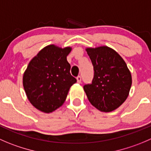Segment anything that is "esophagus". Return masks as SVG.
I'll return each instance as SVG.
<instances>
[{
  "label": "esophagus",
  "instance_id": "34e87169",
  "mask_svg": "<svg viewBox=\"0 0 151 151\" xmlns=\"http://www.w3.org/2000/svg\"><path fill=\"white\" fill-rule=\"evenodd\" d=\"M81 80H82L81 77H80V76H78V77H77V83H81Z\"/></svg>",
  "mask_w": 151,
  "mask_h": 151
}]
</instances>
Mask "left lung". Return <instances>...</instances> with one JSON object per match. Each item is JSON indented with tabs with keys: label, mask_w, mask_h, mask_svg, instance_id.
<instances>
[{
	"label": "left lung",
	"mask_w": 151,
	"mask_h": 151,
	"mask_svg": "<svg viewBox=\"0 0 151 151\" xmlns=\"http://www.w3.org/2000/svg\"><path fill=\"white\" fill-rule=\"evenodd\" d=\"M86 50L94 70L92 83L83 87L88 99L99 111H114L129 95L131 71L122 57L111 48L103 46Z\"/></svg>",
	"instance_id": "left-lung-1"
}]
</instances>
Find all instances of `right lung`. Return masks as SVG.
Here are the masks:
<instances>
[{"label":"right lung","instance_id":"right-lung-1","mask_svg":"<svg viewBox=\"0 0 151 151\" xmlns=\"http://www.w3.org/2000/svg\"><path fill=\"white\" fill-rule=\"evenodd\" d=\"M71 47L49 45L29 62L23 77L26 96L35 108L52 113L63 105L77 80L70 74L67 56Z\"/></svg>","mask_w":151,"mask_h":151}]
</instances>
